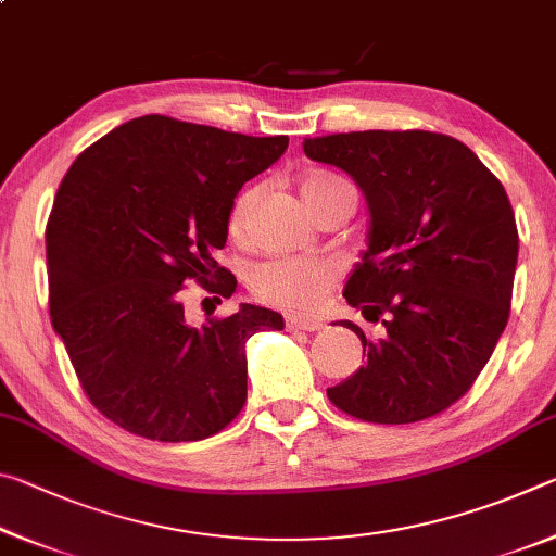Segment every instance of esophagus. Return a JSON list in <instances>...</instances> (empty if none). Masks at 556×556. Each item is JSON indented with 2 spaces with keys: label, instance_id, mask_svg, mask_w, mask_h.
Listing matches in <instances>:
<instances>
[{
  "label": "esophagus",
  "instance_id": "esophagus-1",
  "mask_svg": "<svg viewBox=\"0 0 556 556\" xmlns=\"http://www.w3.org/2000/svg\"><path fill=\"white\" fill-rule=\"evenodd\" d=\"M285 326L289 328V331H318V328H324V321H318V318L289 316Z\"/></svg>",
  "mask_w": 556,
  "mask_h": 556
}]
</instances>
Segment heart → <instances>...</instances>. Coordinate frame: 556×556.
I'll list each match as a JSON object with an SVG mask.
<instances>
[{"mask_svg":"<svg viewBox=\"0 0 556 556\" xmlns=\"http://www.w3.org/2000/svg\"><path fill=\"white\" fill-rule=\"evenodd\" d=\"M301 199L314 215L324 205L336 199L343 188H351L341 176L331 172H312L301 178ZM262 186H244L235 195L228 211V232L235 242H248L252 215H255ZM338 281L336 265L326 260H304V257H277L260 265L252 271L250 287L255 296L275 308H285L291 314H316L326 304L328 294Z\"/></svg>","mask_w":556,"mask_h":556,"instance_id":"heart-1","label":"heart"}]
</instances>
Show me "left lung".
Returning a JSON list of instances; mask_svg holds the SVG:
<instances>
[{
    "mask_svg": "<svg viewBox=\"0 0 556 556\" xmlns=\"http://www.w3.org/2000/svg\"><path fill=\"white\" fill-rule=\"evenodd\" d=\"M343 168L370 208L368 250L343 296L380 338L355 331L368 357L326 394L372 425H412L464 397L510 316L517 225L503 184L470 149L425 129L348 131L304 142Z\"/></svg>",
    "mask_w": 556,
    "mask_h": 556,
    "instance_id": "8db88e82",
    "label": "left lung"
}]
</instances>
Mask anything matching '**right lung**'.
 <instances>
[{
	"mask_svg": "<svg viewBox=\"0 0 556 556\" xmlns=\"http://www.w3.org/2000/svg\"><path fill=\"white\" fill-rule=\"evenodd\" d=\"M289 137H248L166 115L129 119L75 159L46 225L53 331L102 417L152 441L218 434L248 400L244 343L285 328L269 308L191 326L188 281L230 299L215 262L228 211Z\"/></svg>",
	"mask_w": 556,
	"mask_h": 556,
	"instance_id": "right-lung-1",
	"label": "right lung"
}]
</instances>
